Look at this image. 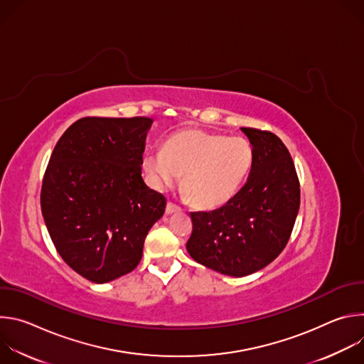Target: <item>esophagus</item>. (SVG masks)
Segmentation results:
<instances>
[{
	"mask_svg": "<svg viewBox=\"0 0 364 364\" xmlns=\"http://www.w3.org/2000/svg\"><path fill=\"white\" fill-rule=\"evenodd\" d=\"M181 209L178 205H176V204H173V203H168L167 204V207H166V213L167 215H173V213H177V212H180Z\"/></svg>",
	"mask_w": 364,
	"mask_h": 364,
	"instance_id": "esophagus-1",
	"label": "esophagus"
}]
</instances>
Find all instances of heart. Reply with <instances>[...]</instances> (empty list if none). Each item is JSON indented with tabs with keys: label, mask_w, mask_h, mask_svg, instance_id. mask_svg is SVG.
Here are the masks:
<instances>
[{
	"label": "heart",
	"mask_w": 364,
	"mask_h": 364,
	"mask_svg": "<svg viewBox=\"0 0 364 364\" xmlns=\"http://www.w3.org/2000/svg\"><path fill=\"white\" fill-rule=\"evenodd\" d=\"M253 164L252 144L200 129L174 134L164 149H149L142 168L149 184L164 190L180 181L191 203L201 209L226 204L242 187Z\"/></svg>",
	"instance_id": "heart-1"
}]
</instances>
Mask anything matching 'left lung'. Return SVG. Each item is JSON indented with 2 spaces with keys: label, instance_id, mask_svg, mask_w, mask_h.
<instances>
[{
  "label": "left lung",
  "instance_id": "8db88e82",
  "mask_svg": "<svg viewBox=\"0 0 364 364\" xmlns=\"http://www.w3.org/2000/svg\"><path fill=\"white\" fill-rule=\"evenodd\" d=\"M240 131L253 148L247 181L220 209L190 213L193 233L186 245L196 262L236 278L274 261L299 210V183L284 142L272 132Z\"/></svg>",
  "mask_w": 364,
  "mask_h": 364
}]
</instances>
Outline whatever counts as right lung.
Masks as SVG:
<instances>
[{"instance_id": "obj_1", "label": "right lung", "mask_w": 364, "mask_h": 364, "mask_svg": "<svg viewBox=\"0 0 364 364\" xmlns=\"http://www.w3.org/2000/svg\"><path fill=\"white\" fill-rule=\"evenodd\" d=\"M149 118H82L51 154L41 213L63 261L105 284L136 268L145 237L166 212L163 194L142 180Z\"/></svg>"}]
</instances>
